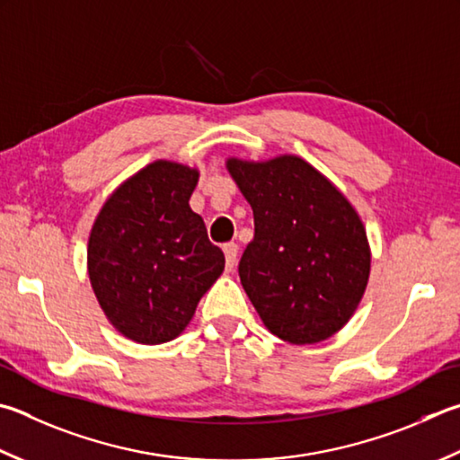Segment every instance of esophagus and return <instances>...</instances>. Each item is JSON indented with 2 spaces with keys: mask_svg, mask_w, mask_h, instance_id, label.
<instances>
[{
  "mask_svg": "<svg viewBox=\"0 0 460 460\" xmlns=\"http://www.w3.org/2000/svg\"><path fill=\"white\" fill-rule=\"evenodd\" d=\"M223 252H225V261H227V267L229 270H233L237 263V253H239V245L233 243V241H229V243L223 245Z\"/></svg>",
  "mask_w": 460,
  "mask_h": 460,
  "instance_id": "1",
  "label": "esophagus"
}]
</instances>
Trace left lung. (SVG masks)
Masks as SVG:
<instances>
[{"label": "left lung", "instance_id": "left-lung-1", "mask_svg": "<svg viewBox=\"0 0 460 460\" xmlns=\"http://www.w3.org/2000/svg\"><path fill=\"white\" fill-rule=\"evenodd\" d=\"M253 208L255 235L239 278L265 328L289 344H317L354 315L370 278V245L352 203L296 155L227 158Z\"/></svg>", "mask_w": 460, "mask_h": 460}]
</instances>
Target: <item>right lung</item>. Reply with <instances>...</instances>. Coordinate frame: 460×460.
I'll use <instances>...</instances> for the list:
<instances>
[{
  "instance_id": "obj_1",
  "label": "right lung",
  "mask_w": 460,
  "mask_h": 460,
  "mask_svg": "<svg viewBox=\"0 0 460 460\" xmlns=\"http://www.w3.org/2000/svg\"><path fill=\"white\" fill-rule=\"evenodd\" d=\"M199 171L155 161L100 208L88 239V275L102 312L124 338L164 344L193 320L225 255L189 207Z\"/></svg>"
}]
</instances>
